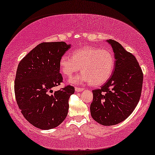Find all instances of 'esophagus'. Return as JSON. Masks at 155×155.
I'll return each mask as SVG.
<instances>
[{
  "label": "esophagus",
  "instance_id": "esophagus-1",
  "mask_svg": "<svg viewBox=\"0 0 155 155\" xmlns=\"http://www.w3.org/2000/svg\"><path fill=\"white\" fill-rule=\"evenodd\" d=\"M84 88H82V87H75V91L76 92H80V91H84Z\"/></svg>",
  "mask_w": 155,
  "mask_h": 155
}]
</instances>
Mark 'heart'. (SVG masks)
Returning <instances> with one entry per match:
<instances>
[{
  "label": "heart",
  "instance_id": "obj_1",
  "mask_svg": "<svg viewBox=\"0 0 155 155\" xmlns=\"http://www.w3.org/2000/svg\"><path fill=\"white\" fill-rule=\"evenodd\" d=\"M114 57L108 50L94 46H84L73 52L72 57L61 56L59 61L60 71L64 76L71 77L79 71H83L70 82L73 84L91 83L93 86H101L106 82L114 68Z\"/></svg>",
  "mask_w": 155,
  "mask_h": 155
}]
</instances>
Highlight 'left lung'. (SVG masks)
<instances>
[{
  "label": "left lung",
  "instance_id": "left-lung-1",
  "mask_svg": "<svg viewBox=\"0 0 155 155\" xmlns=\"http://www.w3.org/2000/svg\"><path fill=\"white\" fill-rule=\"evenodd\" d=\"M107 41L113 49L115 66L105 84L93 90L90 111L96 122L109 126L121 123L134 110L141 97L143 74L132 53L114 40Z\"/></svg>",
  "mask_w": 155,
  "mask_h": 155
}]
</instances>
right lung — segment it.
I'll use <instances>...</instances> for the list:
<instances>
[{"mask_svg":"<svg viewBox=\"0 0 155 155\" xmlns=\"http://www.w3.org/2000/svg\"><path fill=\"white\" fill-rule=\"evenodd\" d=\"M71 45L64 41L39 44L18 65L14 81L16 102L25 118L41 130L58 127L68 114V100L75 88L52 89L62 82L59 61Z\"/></svg>","mask_w":155,"mask_h":155,"instance_id":"right-lung-1","label":"right lung"}]
</instances>
